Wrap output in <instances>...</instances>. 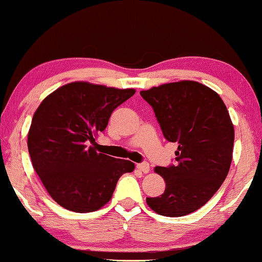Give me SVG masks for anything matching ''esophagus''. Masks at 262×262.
Returning <instances> with one entry per match:
<instances>
[{
  "label": "esophagus",
  "instance_id": "1",
  "mask_svg": "<svg viewBox=\"0 0 262 262\" xmlns=\"http://www.w3.org/2000/svg\"><path fill=\"white\" fill-rule=\"evenodd\" d=\"M137 169L143 173H148L150 170V166L148 162H141V164H137Z\"/></svg>",
  "mask_w": 262,
  "mask_h": 262
}]
</instances>
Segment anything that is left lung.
Returning a JSON list of instances; mask_svg holds the SVG:
<instances>
[{
    "label": "left lung",
    "instance_id": "8db88e82",
    "mask_svg": "<svg viewBox=\"0 0 262 262\" xmlns=\"http://www.w3.org/2000/svg\"><path fill=\"white\" fill-rule=\"evenodd\" d=\"M154 110L164 137L179 144L176 166H156L165 183L159 197H148L154 212L182 217L204 206L229 172L234 125L217 92L197 81L183 80L140 91Z\"/></svg>",
    "mask_w": 262,
    "mask_h": 262
}]
</instances>
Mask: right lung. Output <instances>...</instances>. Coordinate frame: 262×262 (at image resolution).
<instances>
[{"label": "right lung", "mask_w": 262, "mask_h": 262, "mask_svg": "<svg viewBox=\"0 0 262 262\" xmlns=\"http://www.w3.org/2000/svg\"><path fill=\"white\" fill-rule=\"evenodd\" d=\"M135 93L75 81L41 101L28 132L32 165L50 197L65 209L95 212L110 202L119 177L135 165L96 151L111 114Z\"/></svg>", "instance_id": "add662e5"}]
</instances>
